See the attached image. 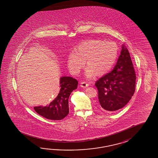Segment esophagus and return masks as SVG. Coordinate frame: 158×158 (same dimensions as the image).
<instances>
[{"mask_svg":"<svg viewBox=\"0 0 158 158\" xmlns=\"http://www.w3.org/2000/svg\"><path fill=\"white\" fill-rule=\"evenodd\" d=\"M80 83H81V86L82 87H86L89 86V84L87 83L86 81H81L80 82Z\"/></svg>","mask_w":158,"mask_h":158,"instance_id":"1","label":"esophagus"}]
</instances>
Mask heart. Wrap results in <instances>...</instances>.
<instances>
[{"mask_svg":"<svg viewBox=\"0 0 158 158\" xmlns=\"http://www.w3.org/2000/svg\"><path fill=\"white\" fill-rule=\"evenodd\" d=\"M118 48L112 42L87 40L78 44L74 52L68 57V66L73 75H77L85 66V75L91 77L95 74L102 75L108 72L118 57Z\"/></svg>","mask_w":158,"mask_h":158,"instance_id":"obj_1","label":"heart"}]
</instances>
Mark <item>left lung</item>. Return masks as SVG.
<instances>
[{"label": "left lung", "instance_id": "8db88e82", "mask_svg": "<svg viewBox=\"0 0 158 158\" xmlns=\"http://www.w3.org/2000/svg\"><path fill=\"white\" fill-rule=\"evenodd\" d=\"M135 81V72L129 51L123 45L113 70L95 83L101 109L112 112L124 107L134 94Z\"/></svg>", "mask_w": 158, "mask_h": 158}]
</instances>
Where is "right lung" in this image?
Here are the masks:
<instances>
[{
  "mask_svg": "<svg viewBox=\"0 0 158 158\" xmlns=\"http://www.w3.org/2000/svg\"><path fill=\"white\" fill-rule=\"evenodd\" d=\"M60 83V91L49 105L34 108L39 115L48 119L60 120L67 116L69 114V97L73 90L77 89L78 85L77 79L72 77H62Z\"/></svg>",
  "mask_w": 158,
  "mask_h": 158,
  "instance_id": "add662e5",
  "label": "right lung"
}]
</instances>
